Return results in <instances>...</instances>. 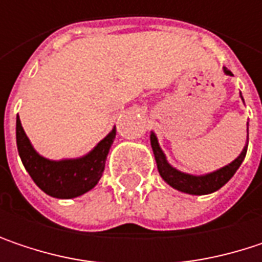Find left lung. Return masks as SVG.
<instances>
[{"label":"left lung","instance_id":"obj_1","mask_svg":"<svg viewBox=\"0 0 262 262\" xmlns=\"http://www.w3.org/2000/svg\"><path fill=\"white\" fill-rule=\"evenodd\" d=\"M225 73L228 76H232V73L229 70L225 68ZM150 142H151V148L155 153V159L158 164V170L159 174L162 176V179L168 185H171L173 188L182 191V192H188V194H195V195H202V194H209L214 192L217 189H220L226 182H229V179L235 174V171L239 168L241 162L246 158L247 153V147H244V150L241 151V155L236 158L235 161L223 168H220L219 171H214L211 174L206 176H191V174H185L178 170H174L173 167L168 165V162L165 161V156L158 144L156 136L151 133L150 135Z\"/></svg>","mask_w":262,"mask_h":262}]
</instances>
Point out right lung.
<instances>
[{"label":"right lung","instance_id":"1","mask_svg":"<svg viewBox=\"0 0 262 262\" xmlns=\"http://www.w3.org/2000/svg\"><path fill=\"white\" fill-rule=\"evenodd\" d=\"M115 135L117 129L111 132L84 158L54 162L34 151L21 126L19 117L16 118V145L26 170L43 192L57 199L77 197L97 185L104 171L106 158Z\"/></svg>","mask_w":262,"mask_h":262}]
</instances>
